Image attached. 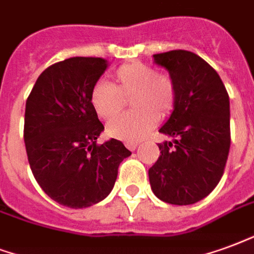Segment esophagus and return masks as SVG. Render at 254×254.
<instances>
[{
    "instance_id": "34e87169",
    "label": "esophagus",
    "mask_w": 254,
    "mask_h": 254,
    "mask_svg": "<svg viewBox=\"0 0 254 254\" xmlns=\"http://www.w3.org/2000/svg\"><path fill=\"white\" fill-rule=\"evenodd\" d=\"M125 146H127V149H130V151H134L137 146H138V142H127Z\"/></svg>"
}]
</instances>
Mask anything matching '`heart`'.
I'll return each instance as SVG.
<instances>
[{
  "label": "heart",
  "mask_w": 254,
  "mask_h": 254,
  "mask_svg": "<svg viewBox=\"0 0 254 254\" xmlns=\"http://www.w3.org/2000/svg\"><path fill=\"white\" fill-rule=\"evenodd\" d=\"M125 99L133 110L112 118L106 132L122 141H137L174 112L178 90L168 74L157 72L144 62H129L113 74V86L97 82L90 91V103L97 116L103 120L113 117L124 108Z\"/></svg>",
  "instance_id": "heart-1"
}]
</instances>
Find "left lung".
Wrapping results in <instances>:
<instances>
[{
	"mask_svg": "<svg viewBox=\"0 0 254 254\" xmlns=\"http://www.w3.org/2000/svg\"><path fill=\"white\" fill-rule=\"evenodd\" d=\"M170 71L176 105L160 133L174 142L159 144L149 168L152 191L163 202L192 204L206 198L222 178L230 149V103L217 71L194 52L174 50L153 55Z\"/></svg>",
	"mask_w": 254,
	"mask_h": 254,
	"instance_id": "left-lung-1",
	"label": "left lung"
}]
</instances>
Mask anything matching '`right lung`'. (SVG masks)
Returning a JSON list of instances; mask_svg holds the SVG:
<instances>
[{"label": "right lung", "instance_id": "1", "mask_svg": "<svg viewBox=\"0 0 254 254\" xmlns=\"http://www.w3.org/2000/svg\"><path fill=\"white\" fill-rule=\"evenodd\" d=\"M108 64L76 56L47 67L25 105L24 141L43 191L71 208L89 207L110 194L118 167L132 152L120 140L97 144L103 129L90 91Z\"/></svg>", "mask_w": 254, "mask_h": 254}]
</instances>
